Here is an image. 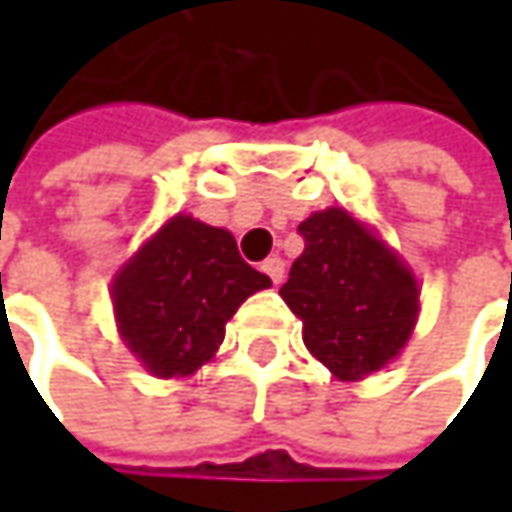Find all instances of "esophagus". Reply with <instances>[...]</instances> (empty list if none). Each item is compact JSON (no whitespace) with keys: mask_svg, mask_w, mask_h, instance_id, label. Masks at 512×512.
Returning <instances> with one entry per match:
<instances>
[{"mask_svg":"<svg viewBox=\"0 0 512 512\" xmlns=\"http://www.w3.org/2000/svg\"><path fill=\"white\" fill-rule=\"evenodd\" d=\"M262 270L270 276V282H273V285H282V279H285V262H282V259H276V256H273V259H267L265 265H262Z\"/></svg>","mask_w":512,"mask_h":512,"instance_id":"esophagus-1","label":"esophagus"}]
</instances>
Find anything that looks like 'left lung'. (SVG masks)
I'll list each match as a JSON object with an SVG mask.
<instances>
[{"label":"left lung","mask_w":512,"mask_h":512,"mask_svg":"<svg viewBox=\"0 0 512 512\" xmlns=\"http://www.w3.org/2000/svg\"><path fill=\"white\" fill-rule=\"evenodd\" d=\"M302 256L279 296L302 319L307 350L342 382H359L402 353L419 319L410 267L344 207L299 225Z\"/></svg>","instance_id":"1"}]
</instances>
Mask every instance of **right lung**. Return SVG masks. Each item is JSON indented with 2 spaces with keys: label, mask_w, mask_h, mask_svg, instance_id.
Masks as SVG:
<instances>
[{
  "label": "right lung",
  "mask_w": 512,
  "mask_h": 512,
  "mask_svg": "<svg viewBox=\"0 0 512 512\" xmlns=\"http://www.w3.org/2000/svg\"><path fill=\"white\" fill-rule=\"evenodd\" d=\"M265 273L239 256L225 227L173 216L113 276L110 299L122 342L159 379L196 373L213 359L225 325Z\"/></svg>",
  "instance_id": "right-lung-1"
}]
</instances>
